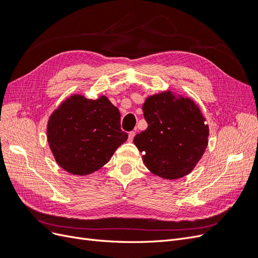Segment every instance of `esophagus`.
Masks as SVG:
<instances>
[{
    "mask_svg": "<svg viewBox=\"0 0 258 258\" xmlns=\"http://www.w3.org/2000/svg\"><path fill=\"white\" fill-rule=\"evenodd\" d=\"M136 137V132L135 131H131V132H129V135H128V140L130 142H132L134 141V138Z\"/></svg>",
    "mask_w": 258,
    "mask_h": 258,
    "instance_id": "esophagus-1",
    "label": "esophagus"
}]
</instances>
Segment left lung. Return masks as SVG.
<instances>
[{
    "label": "left lung",
    "mask_w": 258,
    "mask_h": 258,
    "mask_svg": "<svg viewBox=\"0 0 258 258\" xmlns=\"http://www.w3.org/2000/svg\"><path fill=\"white\" fill-rule=\"evenodd\" d=\"M142 110L148 126L134 142L146 168L166 179L189 174L209 142V126L199 106L167 90L147 97Z\"/></svg>",
    "instance_id": "left-lung-1"
}]
</instances>
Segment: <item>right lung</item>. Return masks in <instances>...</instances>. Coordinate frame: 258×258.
<instances>
[{
	"label": "right lung",
	"instance_id": "obj_1",
	"mask_svg": "<svg viewBox=\"0 0 258 258\" xmlns=\"http://www.w3.org/2000/svg\"><path fill=\"white\" fill-rule=\"evenodd\" d=\"M128 135L120 129V113L105 96L96 100L72 95L47 122V141L54 160L73 175H88L110 161Z\"/></svg>",
	"mask_w": 258,
	"mask_h": 258
}]
</instances>
